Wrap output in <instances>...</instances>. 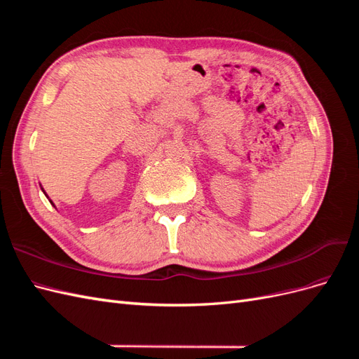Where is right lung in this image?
Wrapping results in <instances>:
<instances>
[{
	"label": "right lung",
	"mask_w": 359,
	"mask_h": 359,
	"mask_svg": "<svg viewBox=\"0 0 359 359\" xmlns=\"http://www.w3.org/2000/svg\"><path fill=\"white\" fill-rule=\"evenodd\" d=\"M41 191H43V193H45V196H46V198H48V194H46V191H45V190H43V187H41ZM48 199H49V198H48ZM49 202H50V203H52V206H55V205H53V202H52V201H50V199H49Z\"/></svg>",
	"instance_id": "1"
}]
</instances>
